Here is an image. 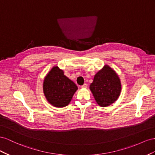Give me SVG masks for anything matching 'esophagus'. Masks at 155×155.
Here are the masks:
<instances>
[{
  "instance_id": "obj_1",
  "label": "esophagus",
  "mask_w": 155,
  "mask_h": 155,
  "mask_svg": "<svg viewBox=\"0 0 155 155\" xmlns=\"http://www.w3.org/2000/svg\"><path fill=\"white\" fill-rule=\"evenodd\" d=\"M81 87L83 88V89H85V88L87 87V84H84L82 86H81Z\"/></svg>"
}]
</instances>
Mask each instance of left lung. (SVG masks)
Wrapping results in <instances>:
<instances>
[{
	"label": "left lung",
	"instance_id": "8db88e82",
	"mask_svg": "<svg viewBox=\"0 0 155 155\" xmlns=\"http://www.w3.org/2000/svg\"><path fill=\"white\" fill-rule=\"evenodd\" d=\"M90 90L97 103L107 107L117 100L121 91V83L116 72L108 65H104L94 76Z\"/></svg>",
	"mask_w": 155,
	"mask_h": 155
}]
</instances>
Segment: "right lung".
I'll use <instances>...</instances> for the list:
<instances>
[{
    "label": "right lung",
    "mask_w": 155,
    "mask_h": 155,
    "mask_svg": "<svg viewBox=\"0 0 155 155\" xmlns=\"http://www.w3.org/2000/svg\"><path fill=\"white\" fill-rule=\"evenodd\" d=\"M77 86L65 76L64 70L54 65L44 78L43 91L48 103L56 108L68 106L72 100Z\"/></svg>",
    "instance_id": "obj_1"
}]
</instances>
